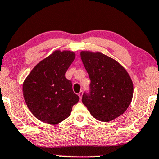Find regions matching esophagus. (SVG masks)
Masks as SVG:
<instances>
[{
	"mask_svg": "<svg viewBox=\"0 0 159 159\" xmlns=\"http://www.w3.org/2000/svg\"><path fill=\"white\" fill-rule=\"evenodd\" d=\"M82 94H83V92H82V90H81V91H80L79 93H78V96H80V99H81L82 98Z\"/></svg>",
	"mask_w": 159,
	"mask_h": 159,
	"instance_id": "1",
	"label": "esophagus"
}]
</instances>
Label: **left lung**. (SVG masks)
<instances>
[{"mask_svg":"<svg viewBox=\"0 0 159 159\" xmlns=\"http://www.w3.org/2000/svg\"><path fill=\"white\" fill-rule=\"evenodd\" d=\"M80 55L90 80L82 103L96 120H114L131 104L134 91L131 77L122 66L102 53L82 51Z\"/></svg>","mask_w":159,"mask_h":159,"instance_id":"obj_1","label":"left lung"}]
</instances>
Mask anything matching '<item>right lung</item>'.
Here are the masks:
<instances>
[{
	"label": "right lung",
	"instance_id": "right-lung-1",
	"mask_svg": "<svg viewBox=\"0 0 159 159\" xmlns=\"http://www.w3.org/2000/svg\"><path fill=\"white\" fill-rule=\"evenodd\" d=\"M75 57L70 51H55L34 68L23 83L25 101L44 123L57 124L70 116L80 97L65 74Z\"/></svg>",
	"mask_w": 159,
	"mask_h": 159
}]
</instances>
